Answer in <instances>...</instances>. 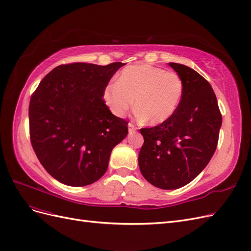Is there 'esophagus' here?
I'll return each instance as SVG.
<instances>
[{
    "label": "esophagus",
    "mask_w": 251,
    "mask_h": 251,
    "mask_svg": "<svg viewBox=\"0 0 251 251\" xmlns=\"http://www.w3.org/2000/svg\"><path fill=\"white\" fill-rule=\"evenodd\" d=\"M137 129H138V127L135 126L134 124H132V123L128 124V130H129V132H133V131H135Z\"/></svg>",
    "instance_id": "esophagus-1"
}]
</instances>
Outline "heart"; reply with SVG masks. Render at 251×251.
<instances>
[{"label": "heart", "instance_id": "b5f03b06", "mask_svg": "<svg viewBox=\"0 0 251 251\" xmlns=\"http://www.w3.org/2000/svg\"><path fill=\"white\" fill-rule=\"evenodd\" d=\"M183 92L184 84L177 74L141 64L122 70L117 82L104 88L103 100L119 118L124 117L135 103L137 117L157 125L176 113Z\"/></svg>", "mask_w": 251, "mask_h": 251}]
</instances>
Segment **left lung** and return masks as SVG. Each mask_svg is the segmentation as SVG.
Wrapping results in <instances>:
<instances>
[{"mask_svg": "<svg viewBox=\"0 0 251 251\" xmlns=\"http://www.w3.org/2000/svg\"><path fill=\"white\" fill-rule=\"evenodd\" d=\"M181 76L183 97L168 121L142 128L140 170L162 189H176L191 182L207 166L217 149L222 114L208 81L196 70L169 63Z\"/></svg>", "mask_w": 251, "mask_h": 251, "instance_id": "1", "label": "left lung"}]
</instances>
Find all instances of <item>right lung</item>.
<instances>
[{
	"instance_id": "add662e5",
	"label": "right lung",
	"mask_w": 251,
	"mask_h": 251,
	"mask_svg": "<svg viewBox=\"0 0 251 251\" xmlns=\"http://www.w3.org/2000/svg\"><path fill=\"white\" fill-rule=\"evenodd\" d=\"M124 65L64 64L50 71L32 94L30 142L55 180L81 187L106 173L111 150L128 133V122L110 112L103 90Z\"/></svg>"
}]
</instances>
